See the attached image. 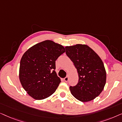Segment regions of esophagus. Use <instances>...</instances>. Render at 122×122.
<instances>
[{
    "mask_svg": "<svg viewBox=\"0 0 122 122\" xmlns=\"http://www.w3.org/2000/svg\"><path fill=\"white\" fill-rule=\"evenodd\" d=\"M64 80L65 81H68V80H69V77H68V76H66V78H64Z\"/></svg>",
    "mask_w": 122,
    "mask_h": 122,
    "instance_id": "1",
    "label": "esophagus"
}]
</instances>
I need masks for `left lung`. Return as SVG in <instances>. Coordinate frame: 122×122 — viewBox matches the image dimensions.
<instances>
[{
    "label": "left lung",
    "instance_id": "8db88e82",
    "mask_svg": "<svg viewBox=\"0 0 122 122\" xmlns=\"http://www.w3.org/2000/svg\"><path fill=\"white\" fill-rule=\"evenodd\" d=\"M66 49L79 76L77 84L70 86L71 94L83 102L95 99L102 92L106 83V71L101 58L85 44L67 46Z\"/></svg>",
    "mask_w": 122,
    "mask_h": 122
}]
</instances>
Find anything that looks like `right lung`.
Segmentation results:
<instances>
[{
  "label": "right lung",
  "mask_w": 122,
  "mask_h": 122,
  "mask_svg": "<svg viewBox=\"0 0 122 122\" xmlns=\"http://www.w3.org/2000/svg\"><path fill=\"white\" fill-rule=\"evenodd\" d=\"M65 51L61 45L47 40L31 46L23 54L19 79L33 98L44 99L56 91L61 81L55 71L56 61Z\"/></svg>",
  "instance_id": "add662e5"
}]
</instances>
